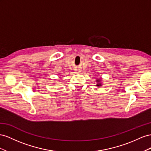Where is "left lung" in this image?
Here are the masks:
<instances>
[{"label": "left lung", "instance_id": "obj_1", "mask_svg": "<svg viewBox=\"0 0 151 151\" xmlns=\"http://www.w3.org/2000/svg\"><path fill=\"white\" fill-rule=\"evenodd\" d=\"M96 81H97V82H99L100 80H97ZM101 83H98V84L97 85V86H99H99H101Z\"/></svg>", "mask_w": 151, "mask_h": 151}]
</instances>
